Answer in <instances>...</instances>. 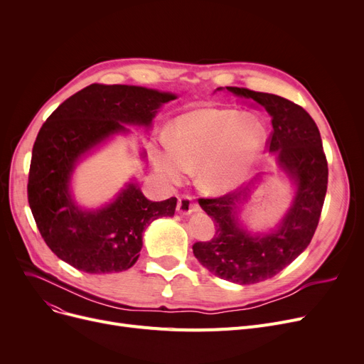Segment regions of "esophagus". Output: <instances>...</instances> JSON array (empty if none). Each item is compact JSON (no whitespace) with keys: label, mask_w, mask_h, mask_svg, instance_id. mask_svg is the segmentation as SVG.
<instances>
[{"label":"esophagus","mask_w":364,"mask_h":364,"mask_svg":"<svg viewBox=\"0 0 364 364\" xmlns=\"http://www.w3.org/2000/svg\"><path fill=\"white\" fill-rule=\"evenodd\" d=\"M177 211L183 215H190L192 213H198L199 211V205L193 200V198L190 195H181L178 198V203H177Z\"/></svg>","instance_id":"1"}]
</instances>
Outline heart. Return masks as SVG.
<instances>
[{
	"instance_id": "heart-1",
	"label": "heart",
	"mask_w": 364,
	"mask_h": 364,
	"mask_svg": "<svg viewBox=\"0 0 364 364\" xmlns=\"http://www.w3.org/2000/svg\"><path fill=\"white\" fill-rule=\"evenodd\" d=\"M265 140V127L254 114L199 109L177 121L174 141L166 140L153 165L168 183H180L198 165L199 183L223 193L250 177Z\"/></svg>"
}]
</instances>
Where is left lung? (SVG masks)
<instances>
[{
    "label": "left lung",
    "mask_w": 364,
    "mask_h": 364,
    "mask_svg": "<svg viewBox=\"0 0 364 364\" xmlns=\"http://www.w3.org/2000/svg\"><path fill=\"white\" fill-rule=\"evenodd\" d=\"M225 88L270 114L269 149L296 186L288 214L277 230L264 236H252L239 224V205L250 196V186L220 198L199 199L217 228L211 240L193 245L195 257L220 279L254 284L280 273L310 245L328 190V161L318 128L307 110L276 94Z\"/></svg>",
    "instance_id": "left-lung-1"
}]
</instances>
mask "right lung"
I'll list each match as a JSON object with an SVG mask.
<instances>
[{
	"label": "right lung",
	"instance_id": "obj_1",
	"mask_svg": "<svg viewBox=\"0 0 364 364\" xmlns=\"http://www.w3.org/2000/svg\"><path fill=\"white\" fill-rule=\"evenodd\" d=\"M176 94L136 85L91 84L70 95L43 124L32 149L28 202L50 250L85 273H119L136 264L146 227L176 213L177 199L151 202L128 183L112 203L82 209L69 183L78 161L124 124L150 127L158 109Z\"/></svg>",
	"mask_w": 364,
	"mask_h": 364
}]
</instances>
